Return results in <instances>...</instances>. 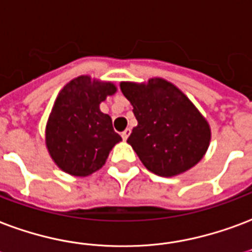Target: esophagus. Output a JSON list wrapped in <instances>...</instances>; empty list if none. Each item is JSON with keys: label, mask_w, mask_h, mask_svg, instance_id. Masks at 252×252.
Instances as JSON below:
<instances>
[{"label": "esophagus", "mask_w": 252, "mask_h": 252, "mask_svg": "<svg viewBox=\"0 0 252 252\" xmlns=\"http://www.w3.org/2000/svg\"><path fill=\"white\" fill-rule=\"evenodd\" d=\"M130 134H131V130H130V128H126V130H125L124 133L121 134V135H122V138H124V141H126Z\"/></svg>", "instance_id": "obj_1"}]
</instances>
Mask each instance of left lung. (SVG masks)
<instances>
[{"instance_id":"left-lung-1","label":"left lung","mask_w":252,"mask_h":252,"mask_svg":"<svg viewBox=\"0 0 252 252\" xmlns=\"http://www.w3.org/2000/svg\"><path fill=\"white\" fill-rule=\"evenodd\" d=\"M138 125L127 138L149 171L174 177L190 170L209 149L211 131L205 117L173 83L121 82Z\"/></svg>"}]
</instances>
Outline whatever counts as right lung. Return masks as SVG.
<instances>
[{"instance_id":"1","label":"right lung","mask_w":252,"mask_h":252,"mask_svg":"<svg viewBox=\"0 0 252 252\" xmlns=\"http://www.w3.org/2000/svg\"><path fill=\"white\" fill-rule=\"evenodd\" d=\"M117 92L114 83L89 75L70 81L57 97L46 125V146L56 164L74 177H88L105 164L122 141L99 103Z\"/></svg>"}]
</instances>
